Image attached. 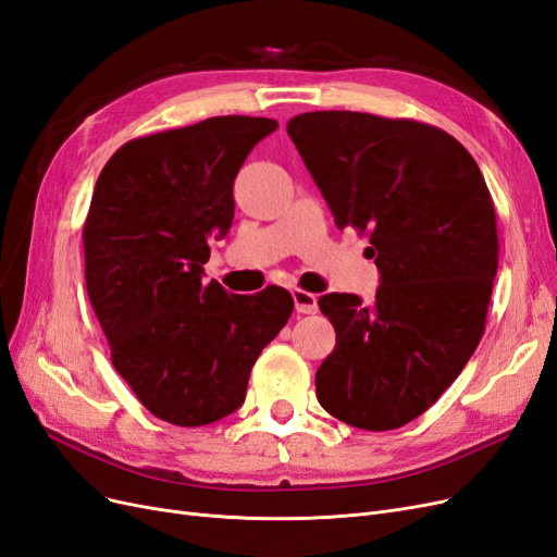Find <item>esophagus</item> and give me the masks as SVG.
Returning a JSON list of instances; mask_svg holds the SVG:
<instances>
[{
  "mask_svg": "<svg viewBox=\"0 0 557 557\" xmlns=\"http://www.w3.org/2000/svg\"><path fill=\"white\" fill-rule=\"evenodd\" d=\"M295 299V311L304 313V315H311L318 311V297L313 293H306V290H295L293 293Z\"/></svg>",
  "mask_w": 557,
  "mask_h": 557,
  "instance_id": "1",
  "label": "esophagus"
}]
</instances>
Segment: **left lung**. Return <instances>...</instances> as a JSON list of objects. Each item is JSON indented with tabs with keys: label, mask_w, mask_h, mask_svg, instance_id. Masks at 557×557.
<instances>
[{
	"label": "left lung",
	"mask_w": 557,
	"mask_h": 557,
	"mask_svg": "<svg viewBox=\"0 0 557 557\" xmlns=\"http://www.w3.org/2000/svg\"><path fill=\"white\" fill-rule=\"evenodd\" d=\"M287 136L338 230L367 235L375 301L318 299L336 332L320 363V406L363 431L426 412L463 371L486 327L497 272L495 207L482 170L449 133L369 112H304Z\"/></svg>",
	"instance_id": "1"
}]
</instances>
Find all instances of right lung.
I'll return each mask as SVG.
<instances>
[{
  "instance_id": "obj_1",
  "label": "right lung",
  "mask_w": 557,
  "mask_h": 557,
  "mask_svg": "<svg viewBox=\"0 0 557 557\" xmlns=\"http://www.w3.org/2000/svg\"><path fill=\"white\" fill-rule=\"evenodd\" d=\"M276 120L209 117L122 145L94 186L85 283L112 367L168 424L205 426L242 408L262 348L295 301L283 287L230 295L202 283L209 239L235 216L233 184Z\"/></svg>"
}]
</instances>
